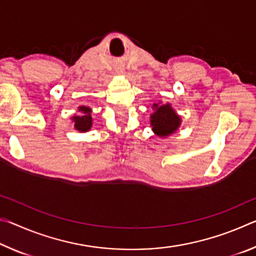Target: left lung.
<instances>
[{"mask_svg":"<svg viewBox=\"0 0 256 256\" xmlns=\"http://www.w3.org/2000/svg\"><path fill=\"white\" fill-rule=\"evenodd\" d=\"M154 112L151 115V126L154 132L159 136H167L174 133L180 124V116L170 107V104L160 105L154 104Z\"/></svg>","mask_w":256,"mask_h":256,"instance_id":"obj_1","label":"left lung"}]
</instances>
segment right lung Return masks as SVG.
I'll return each instance as SVG.
<instances>
[{
  "mask_svg": "<svg viewBox=\"0 0 256 256\" xmlns=\"http://www.w3.org/2000/svg\"><path fill=\"white\" fill-rule=\"evenodd\" d=\"M79 110L82 112V116H74L73 120H74V126L80 132H86L89 131L92 125V118L90 115V108L86 106L79 107Z\"/></svg>",
  "mask_w": 256,
  "mask_h": 256,
  "instance_id": "obj_1",
  "label": "right lung"
}]
</instances>
